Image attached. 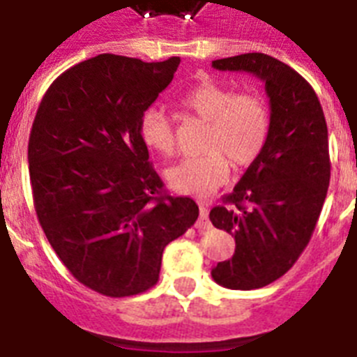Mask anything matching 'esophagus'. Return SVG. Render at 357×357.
Instances as JSON below:
<instances>
[{
	"instance_id": "esophagus-1",
	"label": "esophagus",
	"mask_w": 357,
	"mask_h": 357,
	"mask_svg": "<svg viewBox=\"0 0 357 357\" xmlns=\"http://www.w3.org/2000/svg\"><path fill=\"white\" fill-rule=\"evenodd\" d=\"M197 229H198V230H207V229H211L209 209H207L206 204H200V218H198V222H197Z\"/></svg>"
}]
</instances>
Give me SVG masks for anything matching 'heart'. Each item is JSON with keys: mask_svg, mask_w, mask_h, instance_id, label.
Segmentation results:
<instances>
[{"mask_svg": "<svg viewBox=\"0 0 357 357\" xmlns=\"http://www.w3.org/2000/svg\"><path fill=\"white\" fill-rule=\"evenodd\" d=\"M185 112L209 121L204 141L206 155L184 159L166 172L173 189L193 197H207L225 184L230 166L250 168L264 151L272 128L266 100L257 93H236L230 85L204 82L184 94ZM141 137L150 150L169 157L175 153V130L159 109H148L141 119Z\"/></svg>", "mask_w": 357, "mask_h": 357, "instance_id": "1", "label": "heart"}]
</instances>
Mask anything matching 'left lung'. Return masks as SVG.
<instances>
[{
    "label": "left lung",
    "mask_w": 357,
    "mask_h": 357,
    "mask_svg": "<svg viewBox=\"0 0 357 357\" xmlns=\"http://www.w3.org/2000/svg\"><path fill=\"white\" fill-rule=\"evenodd\" d=\"M213 68L252 73L270 98L266 148L209 214L236 239L234 255L213 268V279L229 289H257L284 275L314 232L331 181L326 116L309 82L273 56L243 53Z\"/></svg>",
    "instance_id": "left-lung-1"
}]
</instances>
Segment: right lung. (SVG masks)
<instances>
[{
    "mask_svg": "<svg viewBox=\"0 0 357 357\" xmlns=\"http://www.w3.org/2000/svg\"><path fill=\"white\" fill-rule=\"evenodd\" d=\"M178 64L93 56L50 85L31 125L40 227L69 273L100 295L155 286L164 247L197 222L195 200L166 193L141 137L143 114Z\"/></svg>",
    "mask_w": 357,
    "mask_h": 357,
    "instance_id": "right-lung-1",
    "label": "right lung"
}]
</instances>
